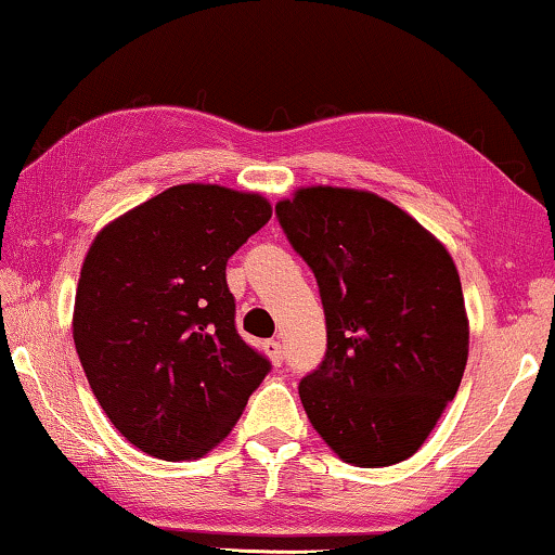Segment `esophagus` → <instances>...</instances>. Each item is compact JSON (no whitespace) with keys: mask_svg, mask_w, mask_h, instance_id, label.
Wrapping results in <instances>:
<instances>
[{"mask_svg":"<svg viewBox=\"0 0 555 555\" xmlns=\"http://www.w3.org/2000/svg\"><path fill=\"white\" fill-rule=\"evenodd\" d=\"M264 352H268L272 363H275V365H283V360H285V350H283V345H280V340H268V343H264Z\"/></svg>","mask_w":555,"mask_h":555,"instance_id":"obj_1","label":"esophagus"}]
</instances>
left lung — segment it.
<instances>
[{"mask_svg":"<svg viewBox=\"0 0 555 555\" xmlns=\"http://www.w3.org/2000/svg\"><path fill=\"white\" fill-rule=\"evenodd\" d=\"M275 215L325 310V358L297 388L312 428L360 468L405 461L455 398L468 360L453 258L373 192L305 188Z\"/></svg>","mask_w":555,"mask_h":555,"instance_id":"obj_1","label":"left lung"}]
</instances>
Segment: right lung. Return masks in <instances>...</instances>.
Masks as SVG:
<instances>
[{
	"label": "right lung",
	"mask_w": 555,
	"mask_h": 555,
	"mask_svg": "<svg viewBox=\"0 0 555 555\" xmlns=\"http://www.w3.org/2000/svg\"><path fill=\"white\" fill-rule=\"evenodd\" d=\"M272 207L220 184H175L109 222L87 253L75 348L102 411L142 453L203 457L270 360L235 327L224 268Z\"/></svg>",
	"instance_id": "1"
}]
</instances>
